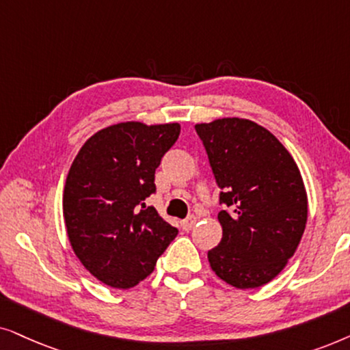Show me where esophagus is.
Returning a JSON list of instances; mask_svg holds the SVG:
<instances>
[{"instance_id": "esophagus-1", "label": "esophagus", "mask_w": 350, "mask_h": 350, "mask_svg": "<svg viewBox=\"0 0 350 350\" xmlns=\"http://www.w3.org/2000/svg\"><path fill=\"white\" fill-rule=\"evenodd\" d=\"M195 222H197V217L195 216H189L187 219H184L183 222H180V226H183L184 230H190L192 227L195 226Z\"/></svg>"}]
</instances>
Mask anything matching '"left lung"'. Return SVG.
<instances>
[{
  "instance_id": "left-lung-1",
  "label": "left lung",
  "mask_w": 350,
  "mask_h": 350,
  "mask_svg": "<svg viewBox=\"0 0 350 350\" xmlns=\"http://www.w3.org/2000/svg\"><path fill=\"white\" fill-rule=\"evenodd\" d=\"M219 189L222 240L208 251L214 273L248 290L275 278L295 254L307 222V193L290 152L245 118L195 124Z\"/></svg>"
}]
</instances>
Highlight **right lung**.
<instances>
[{
  "label": "right lung",
  "mask_w": 350,
  "mask_h": 350,
  "mask_svg": "<svg viewBox=\"0 0 350 350\" xmlns=\"http://www.w3.org/2000/svg\"><path fill=\"white\" fill-rule=\"evenodd\" d=\"M179 123L126 121L97 131L70 166L64 219L70 245L97 280L128 290L150 275L178 229L146 200Z\"/></svg>",
  "instance_id": "1"
}]
</instances>
